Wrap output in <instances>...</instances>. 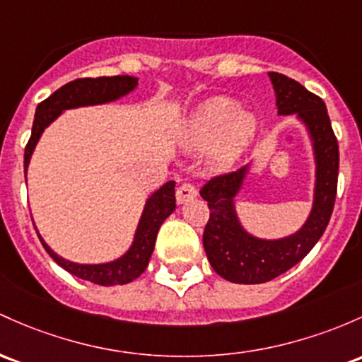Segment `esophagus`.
Masks as SVG:
<instances>
[{
	"label": "esophagus",
	"instance_id": "obj_1",
	"mask_svg": "<svg viewBox=\"0 0 362 362\" xmlns=\"http://www.w3.org/2000/svg\"><path fill=\"white\" fill-rule=\"evenodd\" d=\"M175 196H177L178 202H187L197 196V189L194 187L192 184H189V182H185V184H182L180 187L177 189V194H175Z\"/></svg>",
	"mask_w": 362,
	"mask_h": 362
}]
</instances>
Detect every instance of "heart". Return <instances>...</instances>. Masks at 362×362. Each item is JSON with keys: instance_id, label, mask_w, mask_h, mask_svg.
I'll list each match as a JSON object with an SVG mask.
<instances>
[{"instance_id": "b5f03b06", "label": "heart", "mask_w": 362, "mask_h": 362, "mask_svg": "<svg viewBox=\"0 0 362 362\" xmlns=\"http://www.w3.org/2000/svg\"><path fill=\"white\" fill-rule=\"evenodd\" d=\"M254 115L242 111L228 98H213L201 105L190 118L184 141L190 149H209L216 146L218 165H230L244 151L256 134Z\"/></svg>"}]
</instances>
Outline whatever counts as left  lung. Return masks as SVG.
Returning <instances> with one entry per match:
<instances>
[{
    "label": "left lung",
    "mask_w": 362,
    "mask_h": 362,
    "mask_svg": "<svg viewBox=\"0 0 362 362\" xmlns=\"http://www.w3.org/2000/svg\"><path fill=\"white\" fill-rule=\"evenodd\" d=\"M276 90L280 115L299 113L311 132L316 153V197L311 216L296 235L281 240H259L240 228L232 199L239 190L244 170L218 173L201 187L208 201L209 220L202 245L213 269L233 284H264L299 263L327 230L333 213L339 180V142L329 123L323 99L284 74L269 71Z\"/></svg>",
    "instance_id": "obj_1"
}]
</instances>
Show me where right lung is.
<instances>
[{
  "mask_svg": "<svg viewBox=\"0 0 362 362\" xmlns=\"http://www.w3.org/2000/svg\"><path fill=\"white\" fill-rule=\"evenodd\" d=\"M137 86V78L129 75H115V77H98V78H75L58 90H54L49 98L41 101L35 108V118L33 125L29 142L25 146L23 154V170L27 172L30 154H33L35 142L41 137L45 127L49 125L63 110L77 108V106L101 105V103L113 101L123 96ZM175 209V182H166L160 190L153 194L148 199L144 213H142L141 223L137 226L136 240L130 251L120 259L108 264H75L65 261L51 251L39 237L45 245L46 252L53 257L63 269L71 275L82 278V280L93 281L96 285H123L136 280L148 268L149 257L153 254L154 242H156L158 230L163 221L173 213ZM39 235V233H37Z\"/></svg>",
  "mask_w": 362,
  "mask_h": 362,
  "instance_id": "1",
  "label": "right lung"
}]
</instances>
